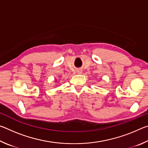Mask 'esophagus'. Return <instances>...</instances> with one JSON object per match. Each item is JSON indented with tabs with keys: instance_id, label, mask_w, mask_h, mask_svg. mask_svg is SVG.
Wrapping results in <instances>:
<instances>
[{
	"instance_id": "34e87169",
	"label": "esophagus",
	"mask_w": 148,
	"mask_h": 148,
	"mask_svg": "<svg viewBox=\"0 0 148 148\" xmlns=\"http://www.w3.org/2000/svg\"><path fill=\"white\" fill-rule=\"evenodd\" d=\"M76 73H77V74H82V70H81V69L77 70V71H76Z\"/></svg>"
}]
</instances>
